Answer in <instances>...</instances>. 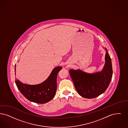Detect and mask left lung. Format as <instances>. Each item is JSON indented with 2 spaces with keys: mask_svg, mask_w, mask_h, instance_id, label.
<instances>
[{
  "mask_svg": "<svg viewBox=\"0 0 128 128\" xmlns=\"http://www.w3.org/2000/svg\"><path fill=\"white\" fill-rule=\"evenodd\" d=\"M104 48V47H103ZM105 63L100 72L90 74L78 69L69 72L78 94L86 98H93L103 93L108 88L112 76L111 58L105 48Z\"/></svg>",
  "mask_w": 128,
  "mask_h": 128,
  "instance_id": "obj_1",
  "label": "left lung"
}]
</instances>
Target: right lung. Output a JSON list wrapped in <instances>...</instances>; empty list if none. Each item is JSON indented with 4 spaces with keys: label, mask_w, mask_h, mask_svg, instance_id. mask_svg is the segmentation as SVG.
Segmentation results:
<instances>
[{
    "label": "right lung",
    "mask_w": 128,
    "mask_h": 128,
    "mask_svg": "<svg viewBox=\"0 0 128 128\" xmlns=\"http://www.w3.org/2000/svg\"><path fill=\"white\" fill-rule=\"evenodd\" d=\"M16 66L15 65V72ZM62 69V67H56L46 80L38 84L31 85L22 83L17 78L15 79V83L20 93L28 100L39 104L46 103L52 100L56 94L57 76Z\"/></svg>",
    "instance_id": "right-lung-1"
}]
</instances>
